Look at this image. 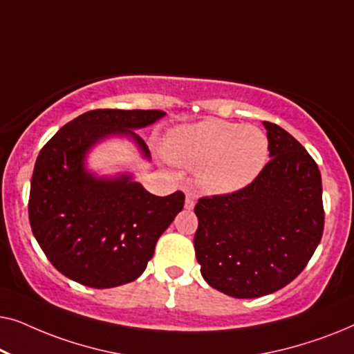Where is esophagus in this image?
Returning a JSON list of instances; mask_svg holds the SVG:
<instances>
[{
	"label": "esophagus",
	"instance_id": "obj_1",
	"mask_svg": "<svg viewBox=\"0 0 354 354\" xmlns=\"http://www.w3.org/2000/svg\"><path fill=\"white\" fill-rule=\"evenodd\" d=\"M196 205V196L193 195V193H187V198H185V209H193Z\"/></svg>",
	"mask_w": 354,
	"mask_h": 354
}]
</instances>
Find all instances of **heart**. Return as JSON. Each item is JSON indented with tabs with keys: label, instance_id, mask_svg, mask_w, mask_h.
<instances>
[{
	"label": "heart",
	"instance_id": "1",
	"mask_svg": "<svg viewBox=\"0 0 354 354\" xmlns=\"http://www.w3.org/2000/svg\"><path fill=\"white\" fill-rule=\"evenodd\" d=\"M162 149L176 166L198 167V182L206 192L232 193L259 176L269 143L253 125L206 119L171 130Z\"/></svg>",
	"mask_w": 354,
	"mask_h": 354
}]
</instances>
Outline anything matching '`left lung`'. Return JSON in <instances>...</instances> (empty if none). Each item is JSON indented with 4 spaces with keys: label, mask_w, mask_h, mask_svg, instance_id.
Segmentation results:
<instances>
[{
    "label": "left lung",
    "mask_w": 354,
    "mask_h": 354,
    "mask_svg": "<svg viewBox=\"0 0 354 354\" xmlns=\"http://www.w3.org/2000/svg\"><path fill=\"white\" fill-rule=\"evenodd\" d=\"M269 162L250 185L203 196L195 206V253L212 288L259 298L306 268L324 232L322 180L314 159L287 130L264 122Z\"/></svg>",
    "instance_id": "8db88e82"
}]
</instances>
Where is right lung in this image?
<instances>
[{
    "label": "right lung",
    "instance_id": "right-lung-1",
    "mask_svg": "<svg viewBox=\"0 0 354 354\" xmlns=\"http://www.w3.org/2000/svg\"><path fill=\"white\" fill-rule=\"evenodd\" d=\"M154 109H93L67 122L41 148L30 182L28 219L50 263L75 282L111 288L138 279L162 232L183 209L185 195L156 196L130 174L96 177L85 169L88 149L109 135L133 132L164 118Z\"/></svg>",
    "mask_w": 354,
    "mask_h": 354
}]
</instances>
